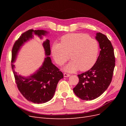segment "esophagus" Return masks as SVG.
I'll return each instance as SVG.
<instances>
[{
    "instance_id": "esophagus-1",
    "label": "esophagus",
    "mask_w": 126,
    "mask_h": 126,
    "mask_svg": "<svg viewBox=\"0 0 126 126\" xmlns=\"http://www.w3.org/2000/svg\"><path fill=\"white\" fill-rule=\"evenodd\" d=\"M63 76L64 77H69L70 75V74H68L66 73V72H64V73L63 74Z\"/></svg>"
}]
</instances>
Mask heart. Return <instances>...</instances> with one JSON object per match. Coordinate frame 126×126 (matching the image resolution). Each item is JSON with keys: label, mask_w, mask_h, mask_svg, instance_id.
<instances>
[{"label": "heart", "mask_w": 126, "mask_h": 126, "mask_svg": "<svg viewBox=\"0 0 126 126\" xmlns=\"http://www.w3.org/2000/svg\"><path fill=\"white\" fill-rule=\"evenodd\" d=\"M99 51L98 42L82 33H68L61 38V43L55 41L51 47L52 55L57 64L62 65L69 59L71 62L64 67L72 72L78 69L88 70L96 62Z\"/></svg>", "instance_id": "1"}]
</instances>
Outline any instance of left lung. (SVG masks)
<instances>
[{
	"label": "left lung",
	"instance_id": "left-lung-1",
	"mask_svg": "<svg viewBox=\"0 0 126 126\" xmlns=\"http://www.w3.org/2000/svg\"><path fill=\"white\" fill-rule=\"evenodd\" d=\"M96 39L101 49L99 55L90 70L78 75L79 82L73 89L76 96L85 100H94L105 92L111 82L115 67L111 42L100 32L97 33Z\"/></svg>",
	"mask_w": 126,
	"mask_h": 126
}]
</instances>
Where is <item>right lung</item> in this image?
Listing matches in <instances>:
<instances>
[{
  "mask_svg": "<svg viewBox=\"0 0 126 126\" xmlns=\"http://www.w3.org/2000/svg\"><path fill=\"white\" fill-rule=\"evenodd\" d=\"M47 32L43 30H27L15 41L11 52V68L18 90L27 100L38 104H43L51 99L58 81L63 77V72L52 64L50 58L48 57L51 52L50 41L46 39L44 41L43 45L47 57L45 58L43 66L35 74L28 77L18 75L14 71L15 65L13 63L20 47L25 42L32 38L34 34L41 38L42 35H46Z\"/></svg>",
  "mask_w": 126,
  "mask_h": 126,
  "instance_id": "right-lung-1",
  "label": "right lung"
}]
</instances>
